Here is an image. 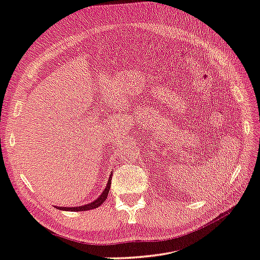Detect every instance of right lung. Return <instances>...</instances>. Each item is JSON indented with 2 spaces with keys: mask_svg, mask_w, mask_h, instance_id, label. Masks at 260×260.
<instances>
[{
  "mask_svg": "<svg viewBox=\"0 0 260 260\" xmlns=\"http://www.w3.org/2000/svg\"><path fill=\"white\" fill-rule=\"evenodd\" d=\"M112 174H110L109 179H108V183H107V186L103 192L101 193L100 196L96 200H94L93 202H89L87 205H83V206H79V207H56V208L60 209V210H64V211H85V210H91L94 208H98L99 206H101L103 202L107 200V197H108V193H109L110 190V186H111V177Z\"/></svg>",
  "mask_w": 260,
  "mask_h": 260,
  "instance_id": "1",
  "label": "right lung"
}]
</instances>
